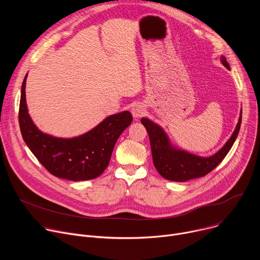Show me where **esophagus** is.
I'll return each mask as SVG.
<instances>
[{
	"label": "esophagus",
	"mask_w": 260,
	"mask_h": 260,
	"mask_svg": "<svg viewBox=\"0 0 260 260\" xmlns=\"http://www.w3.org/2000/svg\"><path fill=\"white\" fill-rule=\"evenodd\" d=\"M132 114L135 118H140L145 114V108L143 105L141 104H136L133 108H132Z\"/></svg>",
	"instance_id": "1"
}]
</instances>
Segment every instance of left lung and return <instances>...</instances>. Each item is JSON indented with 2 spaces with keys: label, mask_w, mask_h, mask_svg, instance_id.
<instances>
[{
  "label": "left lung",
  "mask_w": 260,
  "mask_h": 260,
  "mask_svg": "<svg viewBox=\"0 0 260 260\" xmlns=\"http://www.w3.org/2000/svg\"><path fill=\"white\" fill-rule=\"evenodd\" d=\"M221 61L226 69H230V64L224 56H222ZM141 122L149 135L152 159L157 172L168 180L184 182L206 176L223 160L240 132L242 113L231 139L217 153L210 157H200L188 152L177 150L171 146L167 135L160 126L147 118H142Z\"/></svg>",
  "instance_id": "left-lung-1"
}]
</instances>
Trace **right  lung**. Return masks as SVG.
Listing matches in <instances>:
<instances>
[{"label":"right lung","mask_w":260,"mask_h":260,"mask_svg":"<svg viewBox=\"0 0 260 260\" xmlns=\"http://www.w3.org/2000/svg\"><path fill=\"white\" fill-rule=\"evenodd\" d=\"M21 86L18 120L22 138L41 165L53 176L72 181L99 177L109 165L116 141L132 123L128 111L111 115L90 132L72 139L54 138L40 132L31 121Z\"/></svg>","instance_id":"1"}]
</instances>
